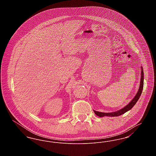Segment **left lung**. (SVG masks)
Segmentation results:
<instances>
[{"label":"left lung","instance_id":"8db88e82","mask_svg":"<svg viewBox=\"0 0 156 156\" xmlns=\"http://www.w3.org/2000/svg\"><path fill=\"white\" fill-rule=\"evenodd\" d=\"M141 78H140V87H139V90H138L137 93L136 94V96L132 99V101L128 105H127L126 106H125L123 108L121 109L119 111L114 112L104 113V112H100L96 111L94 110V112H95V113L97 115V116H98L99 117H104V116H112V117H113V116H120L121 115L124 114L125 113H126V112L129 111V110H130L133 107L134 105L136 104V102H137V101L139 100V98L140 97L141 93H142V90H143V89L144 73H143V67H141Z\"/></svg>","mask_w":156,"mask_h":156}]
</instances>
